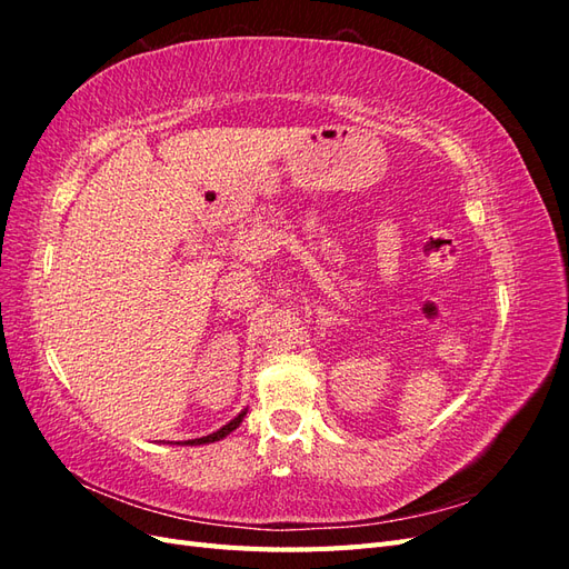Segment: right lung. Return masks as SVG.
<instances>
[{"instance_id": "add662e5", "label": "right lung", "mask_w": 569, "mask_h": 569, "mask_svg": "<svg viewBox=\"0 0 569 569\" xmlns=\"http://www.w3.org/2000/svg\"><path fill=\"white\" fill-rule=\"evenodd\" d=\"M244 416H247V408L239 412L237 418H232L228 425H222L218 432H213V435H209V437H201V439H187V441H182V446H201V443H213V441H220V439H226L230 432H234V429L242 425V420H244ZM180 443V441H178Z\"/></svg>"}]
</instances>
